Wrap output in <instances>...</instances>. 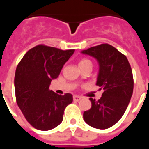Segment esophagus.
I'll use <instances>...</instances> for the list:
<instances>
[{
    "mask_svg": "<svg viewBox=\"0 0 149 149\" xmlns=\"http://www.w3.org/2000/svg\"><path fill=\"white\" fill-rule=\"evenodd\" d=\"M81 99V97H79V96H73V100H74V101H79Z\"/></svg>",
    "mask_w": 149,
    "mask_h": 149,
    "instance_id": "34e87169",
    "label": "esophagus"
}]
</instances>
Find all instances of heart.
Returning a JSON list of instances; mask_svg holds the SVG:
<instances>
[{
    "label": "heart",
    "mask_w": 149,
    "mask_h": 149,
    "mask_svg": "<svg viewBox=\"0 0 149 149\" xmlns=\"http://www.w3.org/2000/svg\"><path fill=\"white\" fill-rule=\"evenodd\" d=\"M88 63H91L90 61H88L87 59H82V60L80 61V62H79V65H84V64H88Z\"/></svg>",
    "instance_id": "1"
}]
</instances>
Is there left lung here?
Masks as SVG:
<instances>
[{"mask_svg": "<svg viewBox=\"0 0 149 149\" xmlns=\"http://www.w3.org/2000/svg\"><path fill=\"white\" fill-rule=\"evenodd\" d=\"M81 53L93 56L99 64L97 85L103 89L100 100L89 98L92 107L83 114L91 127L106 129L124 115L133 92V77L128 59L113 46L101 44Z\"/></svg>", "mask_w": 149, "mask_h": 149, "instance_id": "left-lung-1", "label": "left lung"}]
</instances>
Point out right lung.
<instances>
[{
    "label": "right lung",
    "mask_w": 149,
    "mask_h": 149,
    "mask_svg": "<svg viewBox=\"0 0 149 149\" xmlns=\"http://www.w3.org/2000/svg\"><path fill=\"white\" fill-rule=\"evenodd\" d=\"M74 51L39 45L29 49L18 64L14 78L17 103L37 129L48 131L58 126L65 108L72 102V94L58 95L49 90V85Z\"/></svg>",
    "instance_id": "1"
}]
</instances>
